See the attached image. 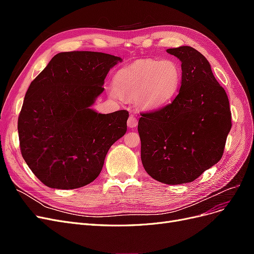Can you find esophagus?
<instances>
[{
	"label": "esophagus",
	"instance_id": "34e87169",
	"mask_svg": "<svg viewBox=\"0 0 254 254\" xmlns=\"http://www.w3.org/2000/svg\"><path fill=\"white\" fill-rule=\"evenodd\" d=\"M127 125L129 128H135L137 126V120L133 117V115H130L127 121Z\"/></svg>",
	"mask_w": 254,
	"mask_h": 254
}]
</instances>
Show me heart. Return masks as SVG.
<instances>
[{
    "mask_svg": "<svg viewBox=\"0 0 254 254\" xmlns=\"http://www.w3.org/2000/svg\"><path fill=\"white\" fill-rule=\"evenodd\" d=\"M182 70L173 59H145L121 68L114 76L113 98L134 97L144 110H156L173 101L181 87Z\"/></svg>",
    "mask_w": 254,
    "mask_h": 254,
    "instance_id": "b5f03b06",
    "label": "heart"
}]
</instances>
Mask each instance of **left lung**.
<instances>
[{
  "mask_svg": "<svg viewBox=\"0 0 254 254\" xmlns=\"http://www.w3.org/2000/svg\"><path fill=\"white\" fill-rule=\"evenodd\" d=\"M166 52L181 61L179 93L162 109L143 113L137 131L147 174L165 184H182L221 159L231 111L225 89L201 53L190 47Z\"/></svg>",
  "mask_w": 254,
  "mask_h": 254,
  "instance_id": "obj_1",
  "label": "left lung"
}]
</instances>
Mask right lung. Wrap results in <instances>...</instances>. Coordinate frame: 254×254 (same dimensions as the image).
I'll return each instance as SVG.
<instances>
[{"mask_svg": "<svg viewBox=\"0 0 254 254\" xmlns=\"http://www.w3.org/2000/svg\"><path fill=\"white\" fill-rule=\"evenodd\" d=\"M122 58L98 52L54 56L30 82L18 119L23 159L45 186L73 190L94 181L107 152L126 133L129 113L91 108Z\"/></svg>", "mask_w": 254, "mask_h": 254, "instance_id": "right-lung-1", "label": "right lung"}]
</instances>
